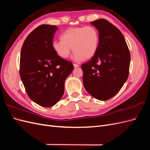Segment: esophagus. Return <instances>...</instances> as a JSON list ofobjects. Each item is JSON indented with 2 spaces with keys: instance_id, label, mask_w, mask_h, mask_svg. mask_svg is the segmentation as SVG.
<instances>
[{
  "instance_id": "esophagus-1",
  "label": "esophagus",
  "mask_w": 150,
  "mask_h": 150,
  "mask_svg": "<svg viewBox=\"0 0 150 150\" xmlns=\"http://www.w3.org/2000/svg\"><path fill=\"white\" fill-rule=\"evenodd\" d=\"M73 66L74 67H79V64H73Z\"/></svg>"
}]
</instances>
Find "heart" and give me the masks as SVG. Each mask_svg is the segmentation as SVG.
Here are the masks:
<instances>
[{
  "instance_id": "obj_1",
  "label": "heart",
  "mask_w": 150,
  "mask_h": 150,
  "mask_svg": "<svg viewBox=\"0 0 150 150\" xmlns=\"http://www.w3.org/2000/svg\"><path fill=\"white\" fill-rule=\"evenodd\" d=\"M61 40H54L52 47L58 56L66 59L72 51L76 61L89 59L96 54L99 44L98 30L93 26L71 28L61 35Z\"/></svg>"
}]
</instances>
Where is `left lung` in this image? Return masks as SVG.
Returning a JSON list of instances; mask_svg holds the SVG:
<instances>
[{
  "label": "left lung",
  "instance_id": "left-lung-1",
  "mask_svg": "<svg viewBox=\"0 0 150 150\" xmlns=\"http://www.w3.org/2000/svg\"><path fill=\"white\" fill-rule=\"evenodd\" d=\"M99 35L96 54L81 66L85 89L98 100L106 101L120 91L129 75L130 53L123 35L104 19L91 22Z\"/></svg>",
  "mask_w": 150,
  "mask_h": 150
}]
</instances>
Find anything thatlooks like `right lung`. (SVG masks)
<instances>
[{
	"mask_svg": "<svg viewBox=\"0 0 150 150\" xmlns=\"http://www.w3.org/2000/svg\"><path fill=\"white\" fill-rule=\"evenodd\" d=\"M56 25L42 24L28 35L22 45L20 76L29 97L43 107L60 100L66 79L74 69L71 62L58 56L52 47Z\"/></svg>",
	"mask_w": 150,
	"mask_h": 150,
	"instance_id": "right-lung-1",
	"label": "right lung"
}]
</instances>
